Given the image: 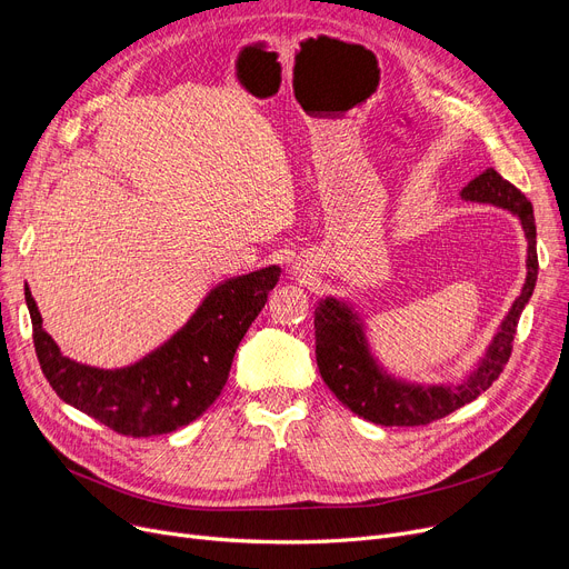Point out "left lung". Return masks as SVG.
<instances>
[{"instance_id":"1","label":"left lung","mask_w":569,"mask_h":569,"mask_svg":"<svg viewBox=\"0 0 569 569\" xmlns=\"http://www.w3.org/2000/svg\"><path fill=\"white\" fill-rule=\"evenodd\" d=\"M463 200L489 202L512 212L528 239V274L521 295L500 322L477 367L457 385H417L387 373L367 341L365 320L352 305L325 297L316 307V362L325 385L355 415L382 427H422L459 410L487 392L512 355L519 316L537 281V230L528 198L493 168L477 174L461 191Z\"/></svg>"}]
</instances>
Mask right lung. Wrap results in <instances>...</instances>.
<instances>
[{"mask_svg":"<svg viewBox=\"0 0 569 569\" xmlns=\"http://www.w3.org/2000/svg\"><path fill=\"white\" fill-rule=\"evenodd\" d=\"M279 277L281 267L269 264L221 281L204 295L184 327L122 369L89 367L62 355L43 330L32 290L24 286L41 371L59 399L117 433L133 438L170 433L198 420L217 401L234 350Z\"/></svg>","mask_w":569,"mask_h":569,"instance_id":"1","label":"right lung"}]
</instances>
